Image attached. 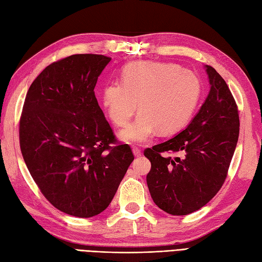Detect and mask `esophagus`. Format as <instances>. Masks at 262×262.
I'll use <instances>...</instances> for the list:
<instances>
[{
  "mask_svg": "<svg viewBox=\"0 0 262 262\" xmlns=\"http://www.w3.org/2000/svg\"><path fill=\"white\" fill-rule=\"evenodd\" d=\"M133 153H134V155H135L136 157H139L142 155V150L139 149L138 147H133Z\"/></svg>",
  "mask_w": 262,
  "mask_h": 262,
  "instance_id": "34e87169",
  "label": "esophagus"
}]
</instances>
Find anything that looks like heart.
Segmentation results:
<instances>
[{
	"instance_id": "obj_1",
	"label": "heart",
	"mask_w": 262,
	"mask_h": 262,
	"mask_svg": "<svg viewBox=\"0 0 262 262\" xmlns=\"http://www.w3.org/2000/svg\"><path fill=\"white\" fill-rule=\"evenodd\" d=\"M202 84L192 71L169 62L143 61L127 66L121 83L108 82L101 99L114 124L125 127L138 108L142 113L120 133L125 142L143 144L157 130L168 135L190 121L200 101Z\"/></svg>"
}]
</instances>
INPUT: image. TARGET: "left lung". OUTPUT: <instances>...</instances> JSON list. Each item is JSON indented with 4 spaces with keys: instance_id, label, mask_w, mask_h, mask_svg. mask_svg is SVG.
<instances>
[{
    "instance_id": "left-lung-1",
    "label": "left lung",
    "mask_w": 262,
    "mask_h": 262,
    "mask_svg": "<svg viewBox=\"0 0 262 262\" xmlns=\"http://www.w3.org/2000/svg\"><path fill=\"white\" fill-rule=\"evenodd\" d=\"M210 91L184 130L147 148L146 176L154 203L172 215H186L202 208L220 190L239 137V113L224 79L204 66ZM180 152L172 159L162 152Z\"/></svg>"
}]
</instances>
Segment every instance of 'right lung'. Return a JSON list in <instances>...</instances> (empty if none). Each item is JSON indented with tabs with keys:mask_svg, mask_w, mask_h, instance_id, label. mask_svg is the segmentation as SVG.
I'll return each mask as SVG.
<instances>
[{
	"mask_svg": "<svg viewBox=\"0 0 262 262\" xmlns=\"http://www.w3.org/2000/svg\"><path fill=\"white\" fill-rule=\"evenodd\" d=\"M111 58L74 54L53 62L30 86L20 120L23 160L54 208L91 217L111 204L134 161L116 142L95 96Z\"/></svg>",
	"mask_w": 262,
	"mask_h": 262,
	"instance_id": "1",
	"label": "right lung"
}]
</instances>
